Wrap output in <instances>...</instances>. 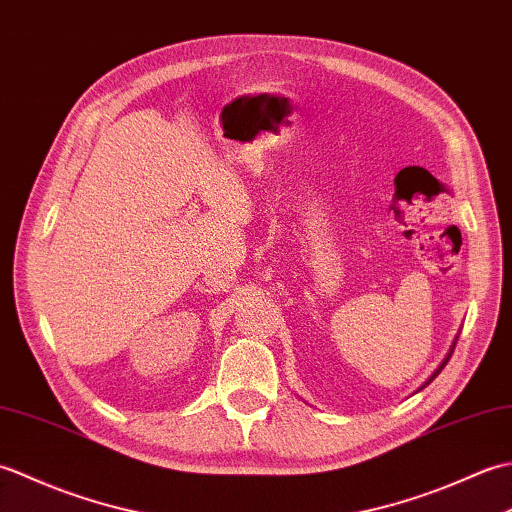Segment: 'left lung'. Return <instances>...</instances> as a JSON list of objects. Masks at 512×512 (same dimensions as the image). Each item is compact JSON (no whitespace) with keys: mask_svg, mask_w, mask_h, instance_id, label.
<instances>
[{"mask_svg":"<svg viewBox=\"0 0 512 512\" xmlns=\"http://www.w3.org/2000/svg\"><path fill=\"white\" fill-rule=\"evenodd\" d=\"M455 343H458V341H455ZM453 350H455V345H451V352H449V354H447V358H444V361H442V365H440V367H438V369H436V372H433V374H431V378H429V380H427V383H424V385H422V387H427V385H429V383H431V380H433V378H436V376H438V374H440V372H442V369H444V365H447V363H449V358H451V354H453ZM422 387H420V389H422Z\"/></svg>","mask_w":512,"mask_h":512,"instance_id":"1","label":"left lung"}]
</instances>
